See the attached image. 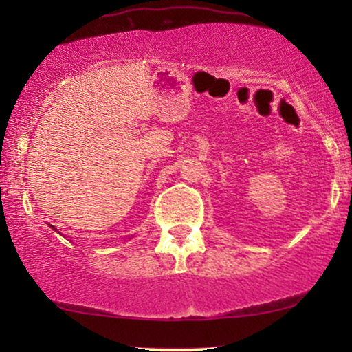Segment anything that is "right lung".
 Masks as SVG:
<instances>
[{"label":"right lung","mask_w":352,"mask_h":352,"mask_svg":"<svg viewBox=\"0 0 352 352\" xmlns=\"http://www.w3.org/2000/svg\"><path fill=\"white\" fill-rule=\"evenodd\" d=\"M51 228H54V226H51Z\"/></svg>","instance_id":"add662e5"}]
</instances>
